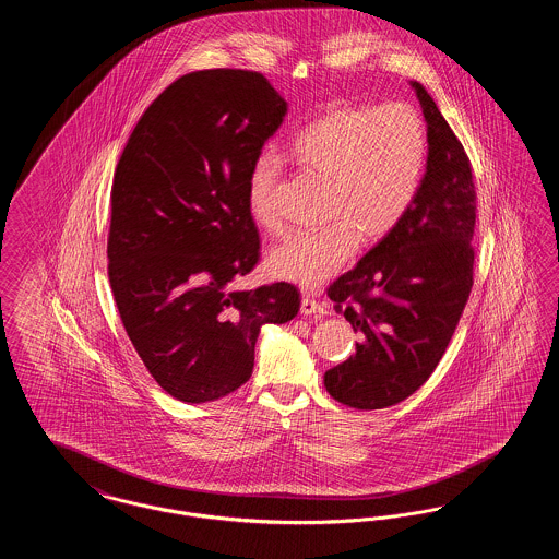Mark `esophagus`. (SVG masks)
<instances>
[{
  "instance_id": "1",
  "label": "esophagus",
  "mask_w": 559,
  "mask_h": 559,
  "mask_svg": "<svg viewBox=\"0 0 559 559\" xmlns=\"http://www.w3.org/2000/svg\"><path fill=\"white\" fill-rule=\"evenodd\" d=\"M299 312H301L304 317H324V314H329L324 304H320V301L312 299V297H308V295H306V297H301Z\"/></svg>"
}]
</instances>
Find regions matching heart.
<instances>
[{
	"label": "heart",
	"instance_id": "obj_1",
	"mask_svg": "<svg viewBox=\"0 0 559 559\" xmlns=\"http://www.w3.org/2000/svg\"><path fill=\"white\" fill-rule=\"evenodd\" d=\"M295 163L322 180L320 219L266 258L270 276L317 289L352 258L358 239H385L413 207L427 160L421 117L406 105L329 110L293 138ZM281 160L262 153L247 174V215L267 235L281 230L274 188Z\"/></svg>",
	"mask_w": 559,
	"mask_h": 559
}]
</instances>
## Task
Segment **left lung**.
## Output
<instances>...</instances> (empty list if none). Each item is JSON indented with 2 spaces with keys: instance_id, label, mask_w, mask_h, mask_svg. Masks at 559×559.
Listing matches in <instances>:
<instances>
[{
  "instance_id": "1",
  "label": "left lung",
  "mask_w": 559,
  "mask_h": 559,
  "mask_svg": "<svg viewBox=\"0 0 559 559\" xmlns=\"http://www.w3.org/2000/svg\"><path fill=\"white\" fill-rule=\"evenodd\" d=\"M427 126L426 176L413 207L329 297L362 335L356 352L324 372L326 392L374 411L417 392L440 358L474 285L476 187L463 144L426 87L411 81Z\"/></svg>"
}]
</instances>
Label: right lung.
<instances>
[{
    "label": "right lung",
    "mask_w": 559,
    "mask_h": 559,
    "mask_svg": "<svg viewBox=\"0 0 559 559\" xmlns=\"http://www.w3.org/2000/svg\"><path fill=\"white\" fill-rule=\"evenodd\" d=\"M285 115L262 73H188L144 110L117 163L110 289L144 367L180 402L235 392L262 326L299 310L289 283L233 287L260 258L247 174Z\"/></svg>",
    "instance_id": "obj_1"
}]
</instances>
